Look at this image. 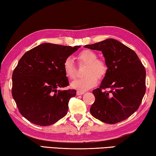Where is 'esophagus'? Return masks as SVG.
Instances as JSON below:
<instances>
[{"label":"esophagus","instance_id":"34e87169","mask_svg":"<svg viewBox=\"0 0 156 156\" xmlns=\"http://www.w3.org/2000/svg\"><path fill=\"white\" fill-rule=\"evenodd\" d=\"M85 93V91L83 90H78L76 91V95H83V94Z\"/></svg>","mask_w":156,"mask_h":156}]
</instances>
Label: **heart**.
Returning <instances> with one entry per match:
<instances>
[{
	"mask_svg": "<svg viewBox=\"0 0 156 156\" xmlns=\"http://www.w3.org/2000/svg\"><path fill=\"white\" fill-rule=\"evenodd\" d=\"M80 63L86 64L84 71L85 76L74 80L71 83L73 88L79 90H87L93 88L98 82V77L103 78L108 70L106 63L103 60L99 59L97 53L90 50H84L77 55ZM63 70L66 75L70 79L75 78L76 69L73 59L66 58L63 62Z\"/></svg>",
	"mask_w": 156,
	"mask_h": 156,
	"instance_id": "1",
	"label": "heart"
}]
</instances>
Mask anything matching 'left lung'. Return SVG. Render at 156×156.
Returning <instances> with one entry per match:
<instances>
[{
  "label": "left lung",
  "instance_id": "1",
  "mask_svg": "<svg viewBox=\"0 0 156 156\" xmlns=\"http://www.w3.org/2000/svg\"><path fill=\"white\" fill-rule=\"evenodd\" d=\"M84 47L101 51L108 67L100 86L93 90L91 115L107 124L125 120L138 109L146 92L144 66L133 50L115 39Z\"/></svg>",
  "mask_w": 156,
  "mask_h": 156
}]
</instances>
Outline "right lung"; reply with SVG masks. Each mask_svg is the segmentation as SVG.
Listing matches in <instances>:
<instances>
[{
	"label": "right lung",
	"instance_id": "1",
	"mask_svg": "<svg viewBox=\"0 0 156 156\" xmlns=\"http://www.w3.org/2000/svg\"><path fill=\"white\" fill-rule=\"evenodd\" d=\"M80 46L42 43L25 53L12 74V95L20 113L32 123L49 126L68 113L74 89L63 70L66 58Z\"/></svg>",
	"mask_w": 156,
	"mask_h": 156
}]
</instances>
